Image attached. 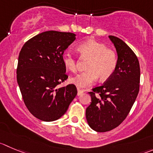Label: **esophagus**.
Returning a JSON list of instances; mask_svg holds the SVG:
<instances>
[{
    "label": "esophagus",
    "instance_id": "34e87169",
    "mask_svg": "<svg viewBox=\"0 0 153 153\" xmlns=\"http://www.w3.org/2000/svg\"><path fill=\"white\" fill-rule=\"evenodd\" d=\"M84 90L81 89V88H77V95H80V94H82Z\"/></svg>",
    "mask_w": 153,
    "mask_h": 153
}]
</instances>
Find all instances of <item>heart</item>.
Segmentation results:
<instances>
[{"instance_id":"heart-1","label":"heart","mask_w":153,"mask_h":153,"mask_svg":"<svg viewBox=\"0 0 153 153\" xmlns=\"http://www.w3.org/2000/svg\"><path fill=\"white\" fill-rule=\"evenodd\" d=\"M81 58L88 59L86 71L79 73L70 79L72 83L85 88L94 83L98 76L101 80L109 79L115 72L118 64V56L113 49L107 48L104 43L88 40L77 46ZM64 65L71 72L76 71V59L73 54L65 52L62 56Z\"/></svg>"}]
</instances>
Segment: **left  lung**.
<instances>
[{
	"mask_svg": "<svg viewBox=\"0 0 153 153\" xmlns=\"http://www.w3.org/2000/svg\"><path fill=\"white\" fill-rule=\"evenodd\" d=\"M109 37L117 52V67L103 85L88 92L91 102L85 110L88 126L97 132L113 130L124 121L140 88V71L137 56L121 39Z\"/></svg>",
	"mask_w": 153,
	"mask_h": 153,
	"instance_id": "left-lung-1",
	"label": "left lung"
}]
</instances>
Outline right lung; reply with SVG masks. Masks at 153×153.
I'll return each mask as SVG.
<instances>
[{
    "label": "right lung",
    "instance_id": "1",
    "mask_svg": "<svg viewBox=\"0 0 153 153\" xmlns=\"http://www.w3.org/2000/svg\"><path fill=\"white\" fill-rule=\"evenodd\" d=\"M75 39L73 33L49 30L27 40L20 51L17 82L27 110L42 121L62 117L77 94L74 84L58 88L68 78L62 56Z\"/></svg>",
    "mask_w": 153,
    "mask_h": 153
}]
</instances>
